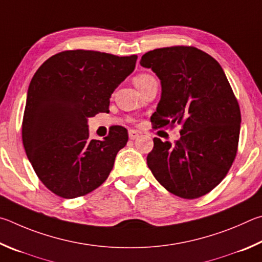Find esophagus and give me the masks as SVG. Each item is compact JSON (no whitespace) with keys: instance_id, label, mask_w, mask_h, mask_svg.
Wrapping results in <instances>:
<instances>
[{"instance_id":"34e87169","label":"esophagus","mask_w":262,"mask_h":262,"mask_svg":"<svg viewBox=\"0 0 262 262\" xmlns=\"http://www.w3.org/2000/svg\"><path fill=\"white\" fill-rule=\"evenodd\" d=\"M140 137V132L136 131V130H130L128 131V138L131 140H135V139H138Z\"/></svg>"}]
</instances>
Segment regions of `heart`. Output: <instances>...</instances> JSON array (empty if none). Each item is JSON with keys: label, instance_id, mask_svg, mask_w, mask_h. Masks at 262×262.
<instances>
[{"label": "heart", "instance_id": "b5f03b06", "mask_svg": "<svg viewBox=\"0 0 262 262\" xmlns=\"http://www.w3.org/2000/svg\"><path fill=\"white\" fill-rule=\"evenodd\" d=\"M150 79H153V77L148 75V73H139V75H137L134 78V82H135V85L140 90L141 87H143L146 82L149 81Z\"/></svg>", "mask_w": 262, "mask_h": 262}]
</instances>
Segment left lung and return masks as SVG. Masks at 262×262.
Instances as JSON below:
<instances>
[{
    "mask_svg": "<svg viewBox=\"0 0 262 262\" xmlns=\"http://www.w3.org/2000/svg\"><path fill=\"white\" fill-rule=\"evenodd\" d=\"M140 64L161 80L162 94L153 128L182 125L171 145L154 138L147 166L163 187L184 199L209 193L227 176L236 158L241 109L216 59L192 46L146 53Z\"/></svg>",
    "mask_w": 262,
    "mask_h": 262,
    "instance_id": "8db88e82",
    "label": "left lung"
}]
</instances>
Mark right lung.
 <instances>
[{
  "label": "right lung",
  "instance_id": "add662e5",
  "mask_svg": "<svg viewBox=\"0 0 262 262\" xmlns=\"http://www.w3.org/2000/svg\"><path fill=\"white\" fill-rule=\"evenodd\" d=\"M137 55L64 50L32 78L23 116L27 158L42 184L58 196H82L102 184L127 131L116 126L103 140L90 138L87 119L109 112L115 89L135 70Z\"/></svg>",
  "mask_w": 262,
  "mask_h": 262
}]
</instances>
